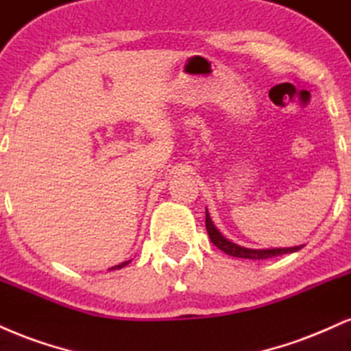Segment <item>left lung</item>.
<instances>
[{"mask_svg": "<svg viewBox=\"0 0 351 351\" xmlns=\"http://www.w3.org/2000/svg\"><path fill=\"white\" fill-rule=\"evenodd\" d=\"M205 226H207V233L210 237V241L217 246L218 250H221L223 253L230 254L233 258H245V259H269L274 256H281V254L287 253H295V251L302 250L304 245L292 246V248H267V250H253V248H245V246L237 245V243L230 241L228 238H225L223 234L217 230V226L213 225L212 218H210L208 210H205Z\"/></svg>", "mask_w": 351, "mask_h": 351, "instance_id": "1", "label": "left lung"}]
</instances>
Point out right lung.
Here are the masks:
<instances>
[{"label":"right lung","instance_id":"obj_1","mask_svg":"<svg viewBox=\"0 0 351 351\" xmlns=\"http://www.w3.org/2000/svg\"><path fill=\"white\" fill-rule=\"evenodd\" d=\"M128 263H131V259L130 261H125V263H121V265H117V266H113V267H110V269H121V267H125Z\"/></svg>","mask_w":351,"mask_h":351}]
</instances>
